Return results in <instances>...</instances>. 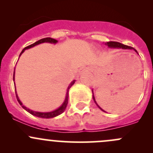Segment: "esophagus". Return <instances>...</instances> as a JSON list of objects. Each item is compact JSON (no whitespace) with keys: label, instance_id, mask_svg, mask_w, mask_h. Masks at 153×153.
Returning <instances> with one entry per match:
<instances>
[{"label":"esophagus","instance_id":"esophagus-1","mask_svg":"<svg viewBox=\"0 0 153 153\" xmlns=\"http://www.w3.org/2000/svg\"><path fill=\"white\" fill-rule=\"evenodd\" d=\"M81 72H83V69H81Z\"/></svg>","mask_w":153,"mask_h":153}]
</instances>
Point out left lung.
Listing matches in <instances>:
<instances>
[{
	"label": "left lung",
	"mask_w": 153,
	"mask_h": 153,
	"mask_svg": "<svg viewBox=\"0 0 153 153\" xmlns=\"http://www.w3.org/2000/svg\"><path fill=\"white\" fill-rule=\"evenodd\" d=\"M105 44H106V46H108V47H109V48H112V49H133V50L135 51V52H136L137 54H138V52H137V51H136V49H134V48H132V47H129V46L124 45V44H121V43H119V42H115V41H109V42H106V43H105ZM92 98H93V100H94V101H95V104H96V105L98 106V107L99 108V109H101V110H102V111H104V112H105V111H104V109H101V108L100 107V106H99V105H98V104H97L96 101H95V96H94L93 89H92Z\"/></svg>",
	"instance_id": "obj_1"
}]
</instances>
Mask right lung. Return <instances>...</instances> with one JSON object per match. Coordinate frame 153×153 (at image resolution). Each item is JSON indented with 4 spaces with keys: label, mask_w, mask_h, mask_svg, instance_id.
Returning a JSON list of instances; mask_svg holds the SVG:
<instances>
[{
    "label": "right lung",
    "mask_w": 153,
    "mask_h": 153,
    "mask_svg": "<svg viewBox=\"0 0 153 153\" xmlns=\"http://www.w3.org/2000/svg\"><path fill=\"white\" fill-rule=\"evenodd\" d=\"M57 42H58V41H57V40H55V39H53V38H43V39L39 40V41H36V42L34 43V44H31V45L28 46V47L24 48V49L22 50V52H21V54H20V56H21V54H22L23 52H24V51L26 50V49H30V48L34 47H35V46L38 45V44H43V43H49V44H55ZM13 81H15V72H14V74H13ZM75 80H74V81H72V82H71L70 84H69V85L68 86L67 89V94H66L65 99H64V102H63V104H61V105L58 108V109H55V110H53V111H51V112H36V111H33V110H32V109H29V108L26 107L25 106L23 105L22 102H21V101H20L19 98H18V94H17L16 90H15V93H16V98H17V100H18V103H19V104H20V105L22 106V107L24 108V109H25L26 111H27V112H29V113L32 114V115H35V116L38 117V118H54V117H56V116H58V115H61V113H63V112H64V111H65L66 108H67V104H68V98H69V89H70V88H71V86H72L74 84H75ZM15 89H16V88H15Z\"/></svg>",
    "instance_id": "add662e5"
}]
</instances>
